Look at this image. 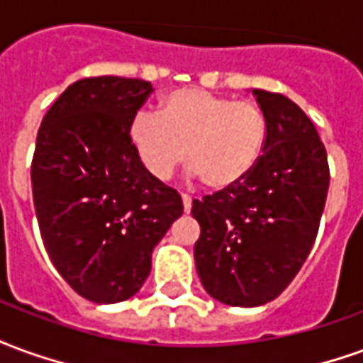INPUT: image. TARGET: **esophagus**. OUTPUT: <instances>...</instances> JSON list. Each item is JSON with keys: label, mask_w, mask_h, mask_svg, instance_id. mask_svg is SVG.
Here are the masks:
<instances>
[{"label": "esophagus", "mask_w": 363, "mask_h": 363, "mask_svg": "<svg viewBox=\"0 0 363 363\" xmlns=\"http://www.w3.org/2000/svg\"><path fill=\"white\" fill-rule=\"evenodd\" d=\"M182 206H184V212L186 213L192 210V196L190 194H182Z\"/></svg>", "instance_id": "obj_1"}]
</instances>
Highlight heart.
I'll use <instances>...</instances> for the list:
<instances>
[{"instance_id": "obj_1", "label": "heart", "mask_w": 363, "mask_h": 363, "mask_svg": "<svg viewBox=\"0 0 363 363\" xmlns=\"http://www.w3.org/2000/svg\"><path fill=\"white\" fill-rule=\"evenodd\" d=\"M128 138L143 169L159 181H167L186 159L208 189H228L259 163L268 120L252 101L189 87L163 96L157 114L138 112Z\"/></svg>"}]
</instances>
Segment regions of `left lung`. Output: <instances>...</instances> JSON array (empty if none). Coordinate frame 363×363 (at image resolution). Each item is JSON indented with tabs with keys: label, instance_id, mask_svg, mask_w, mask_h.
<instances>
[{
	"label": "left lung",
	"instance_id": "1",
	"mask_svg": "<svg viewBox=\"0 0 363 363\" xmlns=\"http://www.w3.org/2000/svg\"><path fill=\"white\" fill-rule=\"evenodd\" d=\"M252 93L268 120L259 163L235 184L192 202L200 281L233 307L268 303L296 278L315 243L330 181L327 150L307 114L280 93Z\"/></svg>",
	"mask_w": 363,
	"mask_h": 363
}]
</instances>
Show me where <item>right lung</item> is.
Returning <instances> with one entry per match:
<instances>
[{"mask_svg": "<svg viewBox=\"0 0 363 363\" xmlns=\"http://www.w3.org/2000/svg\"><path fill=\"white\" fill-rule=\"evenodd\" d=\"M151 91L143 79H79L36 135L30 181L44 247L62 278L95 303L140 291L155 245L182 216L181 194L143 169L128 138Z\"/></svg>", "mask_w": 363, "mask_h": 363, "instance_id": "obj_1", "label": "right lung"}]
</instances>
